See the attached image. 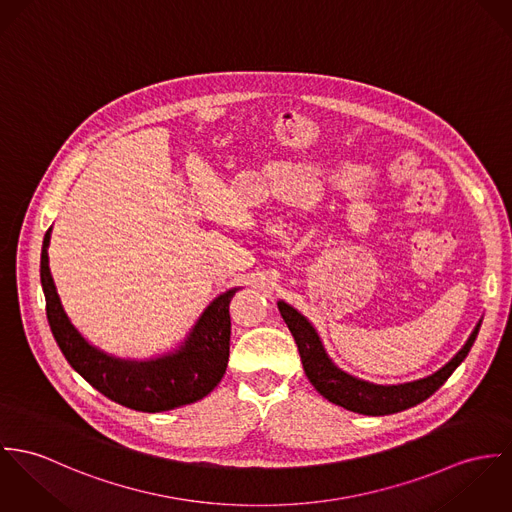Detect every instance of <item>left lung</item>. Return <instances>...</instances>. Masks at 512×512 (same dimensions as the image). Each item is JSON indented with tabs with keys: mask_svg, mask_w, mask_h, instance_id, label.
<instances>
[{
	"mask_svg": "<svg viewBox=\"0 0 512 512\" xmlns=\"http://www.w3.org/2000/svg\"><path fill=\"white\" fill-rule=\"evenodd\" d=\"M279 310L283 316L290 334L294 336V341L300 351V359L304 365V373L314 385V389L328 398L330 402L343 406L351 412L367 414V416H385V414H395L400 410H406L410 406H416L424 402L426 398L432 397L457 369V365L467 357L473 341L479 334L481 324L475 326L471 332L469 340L459 349V353L454 359L436 371L434 375L414 381V383H404V385H393V387H383V385H373L361 379H355L347 373L338 369L330 357L326 355L322 341L318 338L316 330L312 324L296 312L292 306L286 302H279Z\"/></svg>",
	"mask_w": 512,
	"mask_h": 512,
	"instance_id": "1",
	"label": "left lung"
}]
</instances>
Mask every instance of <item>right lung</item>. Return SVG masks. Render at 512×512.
I'll list each match as a JSON object with an SVG mask.
<instances>
[{"mask_svg": "<svg viewBox=\"0 0 512 512\" xmlns=\"http://www.w3.org/2000/svg\"><path fill=\"white\" fill-rule=\"evenodd\" d=\"M47 229L41 251V284L47 318L66 361L96 391L141 412H163L206 397L222 381L229 359V302L237 288L220 294L200 316L184 345L153 361H123L92 347L62 310L49 269Z\"/></svg>", "mask_w": 512, "mask_h": 512, "instance_id": "obj_1", "label": "right lung"}]
</instances>
